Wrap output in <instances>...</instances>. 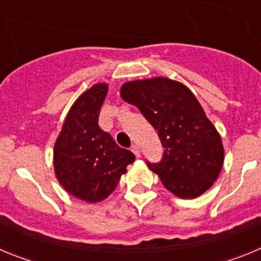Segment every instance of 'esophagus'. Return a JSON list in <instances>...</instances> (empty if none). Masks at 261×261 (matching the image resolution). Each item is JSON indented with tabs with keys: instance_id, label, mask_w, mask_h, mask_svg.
<instances>
[{
	"instance_id": "34e87169",
	"label": "esophagus",
	"mask_w": 261,
	"mask_h": 261,
	"mask_svg": "<svg viewBox=\"0 0 261 261\" xmlns=\"http://www.w3.org/2000/svg\"><path fill=\"white\" fill-rule=\"evenodd\" d=\"M130 150L135 153L136 156H140V147H138V145H132V147H130Z\"/></svg>"
}]
</instances>
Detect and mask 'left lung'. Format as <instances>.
Here are the masks:
<instances>
[{"label":"left lung","mask_w":261,"mask_h":261,"mask_svg":"<svg viewBox=\"0 0 261 261\" xmlns=\"http://www.w3.org/2000/svg\"><path fill=\"white\" fill-rule=\"evenodd\" d=\"M120 95L158 132L163 158L146 163L163 186L180 199L208 191L222 170L223 145L192 91L177 81L155 77L126 82Z\"/></svg>","instance_id":"8db88e82"}]
</instances>
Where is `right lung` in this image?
Returning a JSON list of instances; mask_svg holds the SVG:
<instances>
[{"label":"right lung","mask_w":261,"mask_h":261,"mask_svg":"<svg viewBox=\"0 0 261 261\" xmlns=\"http://www.w3.org/2000/svg\"><path fill=\"white\" fill-rule=\"evenodd\" d=\"M108 86L96 84L73 103L55 144L53 166L57 180L75 199L99 202L114 192L132 151L120 147L99 128L100 107Z\"/></svg>","instance_id":"1"}]
</instances>
